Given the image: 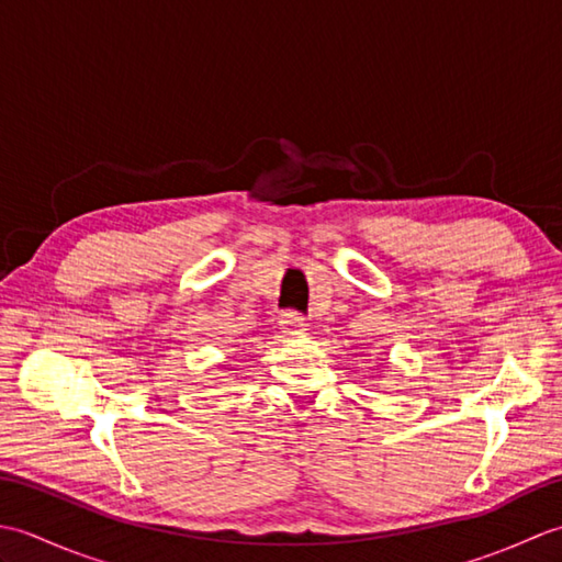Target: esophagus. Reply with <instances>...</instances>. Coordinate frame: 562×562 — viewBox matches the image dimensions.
<instances>
[{
	"label": "esophagus",
	"mask_w": 562,
	"mask_h": 562,
	"mask_svg": "<svg viewBox=\"0 0 562 562\" xmlns=\"http://www.w3.org/2000/svg\"><path fill=\"white\" fill-rule=\"evenodd\" d=\"M280 326H282V333H288V336H296V333L304 330V316L294 314V312H288L280 316Z\"/></svg>",
	"instance_id": "34e87169"
}]
</instances>
